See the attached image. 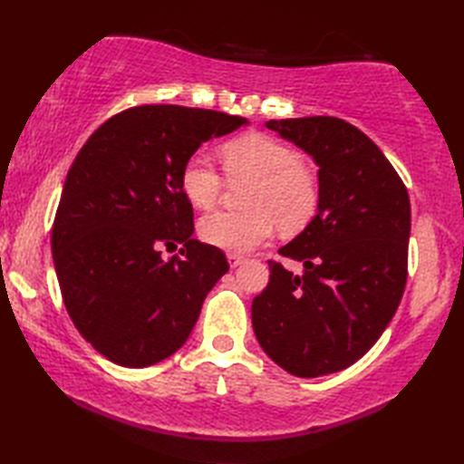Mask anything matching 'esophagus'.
<instances>
[{
  "instance_id": "1",
  "label": "esophagus",
  "mask_w": 464,
  "mask_h": 464,
  "mask_svg": "<svg viewBox=\"0 0 464 464\" xmlns=\"http://www.w3.org/2000/svg\"><path fill=\"white\" fill-rule=\"evenodd\" d=\"M227 261H229V267L235 269L245 261V257H243V255H237V253H229V255H227Z\"/></svg>"
}]
</instances>
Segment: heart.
<instances>
[{
  "instance_id": "1",
  "label": "heart",
  "mask_w": 464,
  "mask_h": 464,
  "mask_svg": "<svg viewBox=\"0 0 464 464\" xmlns=\"http://www.w3.org/2000/svg\"><path fill=\"white\" fill-rule=\"evenodd\" d=\"M223 169L233 185L249 183L247 211H219L199 223L205 243L229 253H249L267 241L275 227L295 235L307 227L321 205L317 175L295 147L265 133L241 135L221 150ZM181 191L197 209H213L225 191L219 169L197 153L181 169Z\"/></svg>"
}]
</instances>
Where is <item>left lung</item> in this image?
Segmentation results:
<instances>
[{"instance_id": "left-lung-1", "label": "left lung", "mask_w": 464, "mask_h": 464, "mask_svg": "<svg viewBox=\"0 0 464 464\" xmlns=\"http://www.w3.org/2000/svg\"><path fill=\"white\" fill-rule=\"evenodd\" d=\"M319 165L321 205L253 299V331L263 351L295 377L351 367L387 329L407 283L411 203L395 167L357 127L339 117L265 123Z\"/></svg>"}]
</instances>
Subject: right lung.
Returning <instances> with one entry per match:
<instances>
[{"mask_svg":"<svg viewBox=\"0 0 464 464\" xmlns=\"http://www.w3.org/2000/svg\"><path fill=\"white\" fill-rule=\"evenodd\" d=\"M245 123L211 110L137 105L107 120L77 153L52 253L69 317L105 359L141 369L171 357L229 271L221 249L191 237L181 169L203 141ZM179 244L177 256L162 253Z\"/></svg>","mask_w":464,"mask_h":464,"instance_id":"right-lung-1","label":"right lung"}]
</instances>
